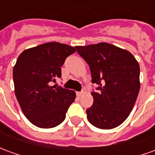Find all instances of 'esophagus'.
Wrapping results in <instances>:
<instances>
[{"label": "esophagus", "instance_id": "34e87169", "mask_svg": "<svg viewBox=\"0 0 155 155\" xmlns=\"http://www.w3.org/2000/svg\"><path fill=\"white\" fill-rule=\"evenodd\" d=\"M84 93H85V89H83V90H82V91H80V92H76V94H77V96L81 97V96H82V95H83Z\"/></svg>", "mask_w": 155, "mask_h": 155}]
</instances>
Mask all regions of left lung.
<instances>
[{
  "instance_id": "1",
  "label": "left lung",
  "mask_w": 155,
  "mask_h": 155,
  "mask_svg": "<svg viewBox=\"0 0 155 155\" xmlns=\"http://www.w3.org/2000/svg\"><path fill=\"white\" fill-rule=\"evenodd\" d=\"M87 62L91 81L98 84L92 91V106L86 110L90 123L102 130L119 126L130 115L140 91V65L126 50L101 42L75 46Z\"/></svg>"
}]
</instances>
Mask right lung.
<instances>
[{
  "instance_id": "obj_1",
  "label": "right lung",
  "mask_w": 155,
  "mask_h": 155,
  "mask_svg": "<svg viewBox=\"0 0 155 155\" xmlns=\"http://www.w3.org/2000/svg\"><path fill=\"white\" fill-rule=\"evenodd\" d=\"M74 52L68 45L49 42L19 55L13 69L15 94L22 112L35 126L54 128L65 119L75 92L51 83L61 77V67Z\"/></svg>"
}]
</instances>
